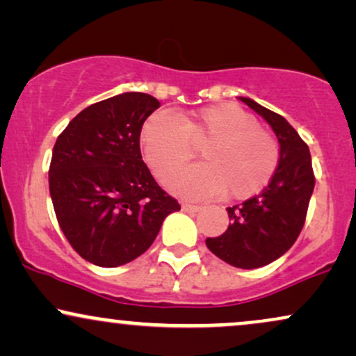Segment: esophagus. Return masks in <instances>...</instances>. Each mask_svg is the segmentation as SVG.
Here are the masks:
<instances>
[{
  "instance_id": "1",
  "label": "esophagus",
  "mask_w": 356,
  "mask_h": 356,
  "mask_svg": "<svg viewBox=\"0 0 356 356\" xmlns=\"http://www.w3.org/2000/svg\"><path fill=\"white\" fill-rule=\"evenodd\" d=\"M181 207H182L184 212H189V213H195V212L200 211V205H194V204H186V202H182Z\"/></svg>"
}]
</instances>
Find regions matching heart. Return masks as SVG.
Wrapping results in <instances>:
<instances>
[{
    "label": "heart",
    "mask_w": 356,
    "mask_h": 356,
    "mask_svg": "<svg viewBox=\"0 0 356 356\" xmlns=\"http://www.w3.org/2000/svg\"><path fill=\"white\" fill-rule=\"evenodd\" d=\"M140 147L149 167L167 182L195 156L202 164L184 170L170 189L186 197L247 200L272 181L280 162V144L259 119L238 106H207L179 115L154 113L140 129Z\"/></svg>",
    "instance_id": "obj_1"
}]
</instances>
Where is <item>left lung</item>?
Here are the masks:
<instances>
[{"label":"left lung","instance_id":"8db88e82","mask_svg":"<svg viewBox=\"0 0 356 356\" xmlns=\"http://www.w3.org/2000/svg\"><path fill=\"white\" fill-rule=\"evenodd\" d=\"M272 126L280 162L268 187L227 209L230 224L219 237L205 238L209 250L238 268H259L282 257L300 235L315 187L308 145L280 114L241 97Z\"/></svg>","mask_w":356,"mask_h":356}]
</instances>
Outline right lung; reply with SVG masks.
Instances as JSON below:
<instances>
[{
    "label": "right lung",
    "instance_id": "add662e5",
    "mask_svg": "<svg viewBox=\"0 0 356 356\" xmlns=\"http://www.w3.org/2000/svg\"><path fill=\"white\" fill-rule=\"evenodd\" d=\"M161 106L124 92L81 111L58 136L49 194L64 237L84 260L119 267L143 255L181 205L154 181L140 156V129Z\"/></svg>",
    "mask_w": 356,
    "mask_h": 356
}]
</instances>
